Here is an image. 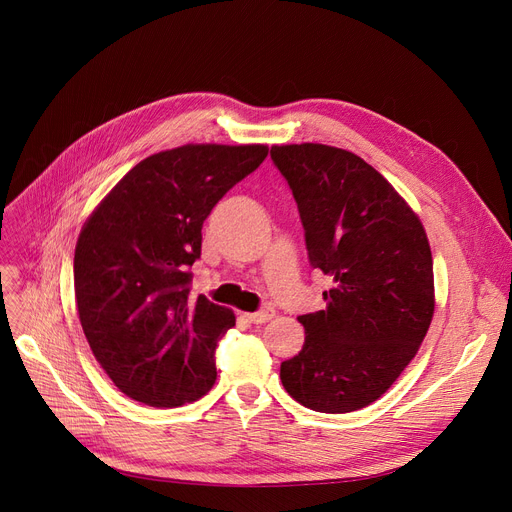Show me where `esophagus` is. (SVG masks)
Masks as SVG:
<instances>
[{
  "instance_id": "esophagus-1",
  "label": "esophagus",
  "mask_w": 512,
  "mask_h": 512,
  "mask_svg": "<svg viewBox=\"0 0 512 512\" xmlns=\"http://www.w3.org/2000/svg\"><path fill=\"white\" fill-rule=\"evenodd\" d=\"M274 315H276L274 307H263V309L255 311V313H247L249 321H253V324H265V321H270Z\"/></svg>"
}]
</instances>
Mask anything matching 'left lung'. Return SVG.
Segmentation results:
<instances>
[{"label": "left lung", "instance_id": "8db88e82", "mask_svg": "<svg viewBox=\"0 0 512 512\" xmlns=\"http://www.w3.org/2000/svg\"><path fill=\"white\" fill-rule=\"evenodd\" d=\"M299 205L309 261L332 278L326 309L301 315L303 351L280 380L303 407L351 413L405 371L434 317V261L419 215L359 155L274 145Z\"/></svg>", "mask_w": 512, "mask_h": 512}]
</instances>
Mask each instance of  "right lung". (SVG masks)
Here are the masks:
<instances>
[{
  "mask_svg": "<svg viewBox=\"0 0 512 512\" xmlns=\"http://www.w3.org/2000/svg\"><path fill=\"white\" fill-rule=\"evenodd\" d=\"M267 145H182L139 161L89 215L74 251L78 319L120 392L157 409L205 396L234 313L191 292L201 228Z\"/></svg>",
  "mask_w": 512,
  "mask_h": 512,
  "instance_id": "1",
  "label": "right lung"
}]
</instances>
